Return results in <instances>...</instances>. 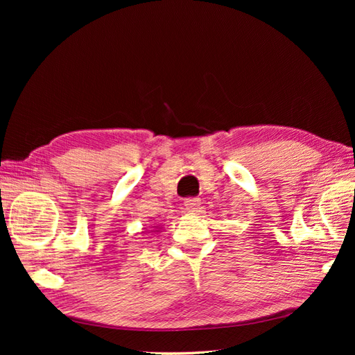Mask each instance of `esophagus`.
I'll return each mask as SVG.
<instances>
[{
    "instance_id": "esophagus-1",
    "label": "esophagus",
    "mask_w": 355,
    "mask_h": 355,
    "mask_svg": "<svg viewBox=\"0 0 355 355\" xmlns=\"http://www.w3.org/2000/svg\"><path fill=\"white\" fill-rule=\"evenodd\" d=\"M184 206H185V210L187 211H189V213H194V211H197L198 210V207H200V198H187L185 201H184Z\"/></svg>"
}]
</instances>
